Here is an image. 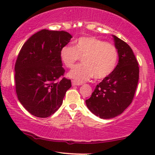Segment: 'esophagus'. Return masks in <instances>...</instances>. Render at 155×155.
I'll list each match as a JSON object with an SVG mask.
<instances>
[{
    "label": "esophagus",
    "instance_id": "esophagus-1",
    "mask_svg": "<svg viewBox=\"0 0 155 155\" xmlns=\"http://www.w3.org/2000/svg\"><path fill=\"white\" fill-rule=\"evenodd\" d=\"M71 83H72V85H73V86H78V85H80V84H81L79 83V82H76V81H74V80H72Z\"/></svg>",
    "mask_w": 155,
    "mask_h": 155
}]
</instances>
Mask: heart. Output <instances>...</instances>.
<instances>
[{
	"mask_svg": "<svg viewBox=\"0 0 155 155\" xmlns=\"http://www.w3.org/2000/svg\"><path fill=\"white\" fill-rule=\"evenodd\" d=\"M82 63L74 66L68 76L82 83L92 77L102 79L112 74L118 61V52L113 44L95 37L84 36L74 42V47L64 46L60 58L65 67L74 66L79 58Z\"/></svg>",
	"mask_w": 155,
	"mask_h": 155,
	"instance_id": "b5f03b06",
	"label": "heart"
}]
</instances>
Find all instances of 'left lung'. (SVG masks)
<instances>
[{
  "label": "left lung",
  "instance_id": "obj_1",
  "mask_svg": "<svg viewBox=\"0 0 155 155\" xmlns=\"http://www.w3.org/2000/svg\"><path fill=\"white\" fill-rule=\"evenodd\" d=\"M119 55L114 71L96 86L86 105L92 114L101 119L121 114L132 103L139 78V68L130 47L112 35Z\"/></svg>",
  "mask_w": 155,
  "mask_h": 155
}]
</instances>
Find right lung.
<instances>
[{
    "label": "right lung",
    "mask_w": 155,
    "mask_h": 155,
    "mask_svg": "<svg viewBox=\"0 0 155 155\" xmlns=\"http://www.w3.org/2000/svg\"><path fill=\"white\" fill-rule=\"evenodd\" d=\"M72 35L65 31L44 29L37 32L22 46L15 63L16 92L23 107L33 116L45 118L60 107L70 79L60 58L62 47Z\"/></svg>",
    "instance_id": "right-lung-1"
}]
</instances>
